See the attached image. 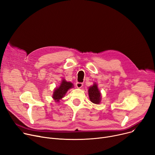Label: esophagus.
Segmentation results:
<instances>
[{
  "mask_svg": "<svg viewBox=\"0 0 155 155\" xmlns=\"http://www.w3.org/2000/svg\"><path fill=\"white\" fill-rule=\"evenodd\" d=\"M76 87H77L78 88H81V87H83V84L82 83H79V82H77L76 84Z\"/></svg>",
  "mask_w": 155,
  "mask_h": 155,
  "instance_id": "34e87169",
  "label": "esophagus"
}]
</instances>
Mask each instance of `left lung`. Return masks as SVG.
Returning a JSON list of instances; mask_svg holds the SVG:
<instances>
[{"label": "left lung", "mask_w": 155, "mask_h": 155, "mask_svg": "<svg viewBox=\"0 0 155 155\" xmlns=\"http://www.w3.org/2000/svg\"><path fill=\"white\" fill-rule=\"evenodd\" d=\"M88 94L90 101L92 103L98 104L101 101V95L97 87V85L96 83L92 86H90L88 89Z\"/></svg>", "instance_id": "left-lung-1"}]
</instances>
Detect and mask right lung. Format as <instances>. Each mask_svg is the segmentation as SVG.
Returning <instances> with one entry per match:
<instances>
[{
  "label": "right lung",
  "mask_w": 155,
  "mask_h": 155,
  "mask_svg": "<svg viewBox=\"0 0 155 155\" xmlns=\"http://www.w3.org/2000/svg\"><path fill=\"white\" fill-rule=\"evenodd\" d=\"M73 87V84L71 82H67L65 79L62 80L59 86L54 90L52 98L56 102H59L65 96L68 91Z\"/></svg>",
  "instance_id": "right-lung-1"
}]
</instances>
